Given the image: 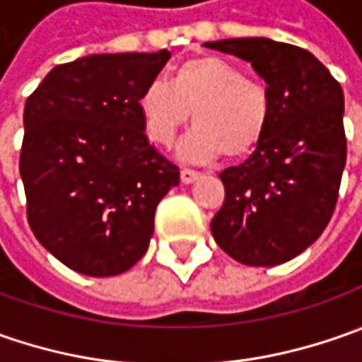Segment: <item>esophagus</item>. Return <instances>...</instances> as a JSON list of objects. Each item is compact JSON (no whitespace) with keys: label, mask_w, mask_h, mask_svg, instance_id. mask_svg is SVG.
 <instances>
[{"label":"esophagus","mask_w":362,"mask_h":362,"mask_svg":"<svg viewBox=\"0 0 362 362\" xmlns=\"http://www.w3.org/2000/svg\"><path fill=\"white\" fill-rule=\"evenodd\" d=\"M199 177H202V173H197V171H193V169H181V183H185V185L195 183Z\"/></svg>","instance_id":"34e87169"}]
</instances>
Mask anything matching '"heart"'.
<instances>
[{
	"mask_svg": "<svg viewBox=\"0 0 362 362\" xmlns=\"http://www.w3.org/2000/svg\"><path fill=\"white\" fill-rule=\"evenodd\" d=\"M136 106L146 136L165 148L177 141L193 112L197 127L183 145L189 160H211L221 153L242 159L254 153L266 136L272 112L266 86L217 56L179 64L169 84L148 82Z\"/></svg>",
	"mask_w": 362,
	"mask_h": 362,
	"instance_id": "heart-1",
	"label": "heart"
}]
</instances>
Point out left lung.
<instances>
[{"mask_svg":"<svg viewBox=\"0 0 362 362\" xmlns=\"http://www.w3.org/2000/svg\"><path fill=\"white\" fill-rule=\"evenodd\" d=\"M252 64L268 84L270 124L238 167L219 173L226 202L211 219L217 245L245 266H278L328 226L346 163L344 94L308 49L270 37L203 44Z\"/></svg>","mask_w":362,"mask_h":362,"instance_id":"left-lung-1","label":"left lung"}]
</instances>
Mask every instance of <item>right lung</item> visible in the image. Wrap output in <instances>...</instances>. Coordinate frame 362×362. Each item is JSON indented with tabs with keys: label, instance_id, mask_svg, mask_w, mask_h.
<instances>
[{
	"label": "right lung",
	"instance_id": "right-lung-1",
	"mask_svg": "<svg viewBox=\"0 0 362 362\" xmlns=\"http://www.w3.org/2000/svg\"><path fill=\"white\" fill-rule=\"evenodd\" d=\"M171 52L92 54L52 68L23 108L30 228L70 270L105 278L148 250L179 169L146 141L139 94Z\"/></svg>",
	"mask_w": 362,
	"mask_h": 362
}]
</instances>
